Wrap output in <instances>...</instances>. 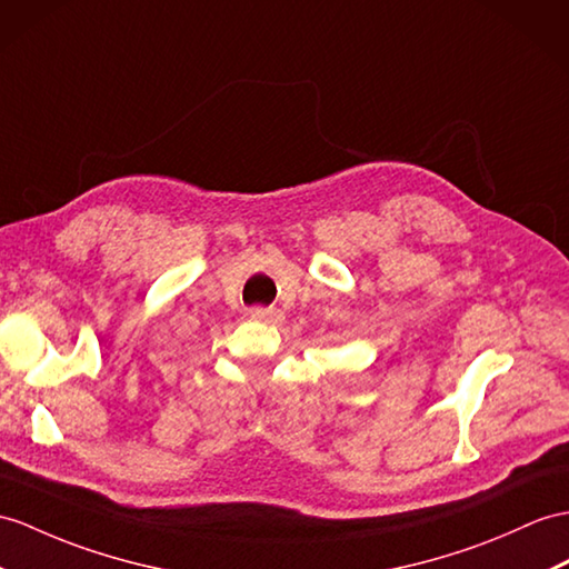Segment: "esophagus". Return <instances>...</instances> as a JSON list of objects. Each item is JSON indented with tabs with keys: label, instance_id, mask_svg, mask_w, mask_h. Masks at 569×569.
I'll use <instances>...</instances> for the list:
<instances>
[{
	"label": "esophagus",
	"instance_id": "esophagus-1",
	"mask_svg": "<svg viewBox=\"0 0 569 569\" xmlns=\"http://www.w3.org/2000/svg\"><path fill=\"white\" fill-rule=\"evenodd\" d=\"M248 316H251L253 321H262V323H280L284 318V313L280 309H266V307L248 309Z\"/></svg>",
	"mask_w": 569,
	"mask_h": 569
}]
</instances>
